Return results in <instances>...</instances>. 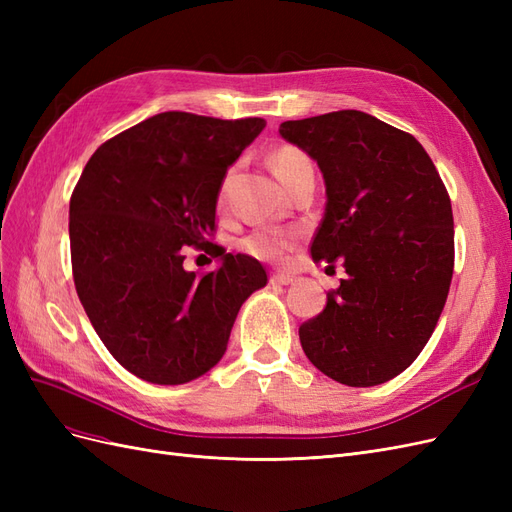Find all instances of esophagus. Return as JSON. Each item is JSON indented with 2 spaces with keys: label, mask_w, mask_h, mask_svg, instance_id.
Instances as JSON below:
<instances>
[{
  "label": "esophagus",
  "mask_w": 512,
  "mask_h": 512,
  "mask_svg": "<svg viewBox=\"0 0 512 512\" xmlns=\"http://www.w3.org/2000/svg\"><path fill=\"white\" fill-rule=\"evenodd\" d=\"M294 282V277L288 273H273L271 275V284L275 286H290Z\"/></svg>",
  "instance_id": "obj_1"
}]
</instances>
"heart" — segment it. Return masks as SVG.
<instances>
[{
    "mask_svg": "<svg viewBox=\"0 0 512 512\" xmlns=\"http://www.w3.org/2000/svg\"><path fill=\"white\" fill-rule=\"evenodd\" d=\"M269 164L284 188L294 177L301 175L305 168H312V162H309V158L297 147H280L277 151H273ZM224 190H226V183H224ZM288 245H290V239L284 235V232H277V230H258L252 237L245 239V250L262 260H280L286 254Z\"/></svg>",
    "mask_w": 512,
    "mask_h": 512,
    "instance_id": "heart-1",
    "label": "heart"
}]
</instances>
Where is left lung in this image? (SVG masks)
<instances>
[{
  "label": "left lung",
  "instance_id": "left-lung-1",
  "mask_svg": "<svg viewBox=\"0 0 512 512\" xmlns=\"http://www.w3.org/2000/svg\"><path fill=\"white\" fill-rule=\"evenodd\" d=\"M327 188L312 258L346 280L301 324L303 352L324 376L376 386L410 367L436 329L455 262L451 198L412 134L361 111L280 126Z\"/></svg>",
  "mask_w": 512,
  "mask_h": 512
}]
</instances>
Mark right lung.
I'll list each match as a JSON object with an SVG mask.
<instances>
[{
  "instance_id": "1",
  "label": "right lung",
  "mask_w": 512,
  "mask_h": 512,
  "mask_svg": "<svg viewBox=\"0 0 512 512\" xmlns=\"http://www.w3.org/2000/svg\"><path fill=\"white\" fill-rule=\"evenodd\" d=\"M265 119L168 111L106 141L70 198L74 286L117 363L153 384H185L218 365L260 262L209 241L226 170ZM194 246L215 272L182 267Z\"/></svg>"
}]
</instances>
